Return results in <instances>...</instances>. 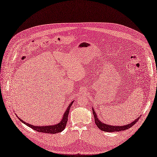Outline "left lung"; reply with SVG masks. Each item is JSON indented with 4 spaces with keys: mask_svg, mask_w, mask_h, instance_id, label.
<instances>
[{
    "mask_svg": "<svg viewBox=\"0 0 157 157\" xmlns=\"http://www.w3.org/2000/svg\"><path fill=\"white\" fill-rule=\"evenodd\" d=\"M92 111H93V114L94 115L95 123L96 124L97 126L99 128V129L106 132H120V131L126 130V129H128L129 128H131L132 126H133L139 119V117H138L133 122H131L130 124H128L124 126H112V125H108L107 124H105L103 122H102L98 118V115L96 113H95V112L94 111V109L93 108H92Z\"/></svg>",
    "mask_w": 157,
    "mask_h": 157,
    "instance_id": "left-lung-1",
    "label": "left lung"
}]
</instances>
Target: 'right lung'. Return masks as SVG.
Segmentation results:
<instances>
[{
	"mask_svg": "<svg viewBox=\"0 0 157 157\" xmlns=\"http://www.w3.org/2000/svg\"><path fill=\"white\" fill-rule=\"evenodd\" d=\"M73 101H72L71 104L69 105V106L67 107L66 111L65 112L64 114L63 115V118L62 119L59 123L54 124V125H51V126H34V125H31L30 124L27 123L25 121H22L21 119H20L18 116V119L21 121L25 125H27L28 126L31 128L33 129L35 131H37L38 132H41V133H51V134H54V133H59L61 132H62L63 129H65L67 122L68 121V115L69 113V110L70 108L71 107V105L73 103Z\"/></svg>",
	"mask_w": 157,
	"mask_h": 157,
	"instance_id": "add662e5",
	"label": "right lung"
}]
</instances>
